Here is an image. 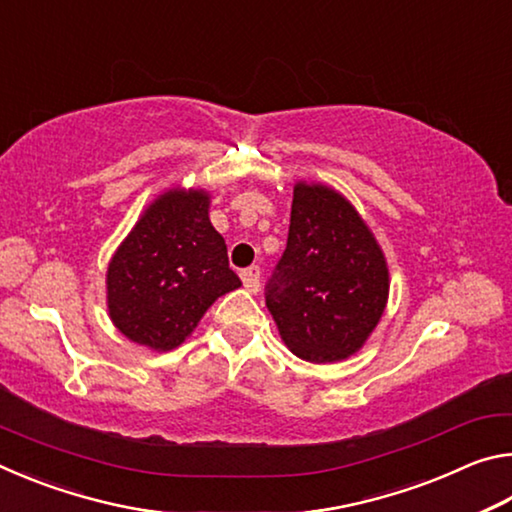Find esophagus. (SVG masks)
<instances>
[{
    "mask_svg": "<svg viewBox=\"0 0 512 512\" xmlns=\"http://www.w3.org/2000/svg\"><path fill=\"white\" fill-rule=\"evenodd\" d=\"M241 282H244L246 291L257 293L259 291V268L257 266L244 268V271H241Z\"/></svg>",
    "mask_w": 512,
    "mask_h": 512,
    "instance_id": "1",
    "label": "esophagus"
}]
</instances>
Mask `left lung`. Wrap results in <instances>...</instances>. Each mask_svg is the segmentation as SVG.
Returning a JSON list of instances; mask_svg holds the SVG:
<instances>
[{
    "instance_id": "obj_1",
    "label": "left lung",
    "mask_w": 512,
    "mask_h": 512,
    "mask_svg": "<svg viewBox=\"0 0 512 512\" xmlns=\"http://www.w3.org/2000/svg\"><path fill=\"white\" fill-rule=\"evenodd\" d=\"M386 255L348 198L323 183L293 187L287 250L266 307L296 357L336 363L357 354L384 316Z\"/></svg>"
}]
</instances>
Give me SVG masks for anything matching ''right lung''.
Here are the masks:
<instances>
[{
  "mask_svg": "<svg viewBox=\"0 0 512 512\" xmlns=\"http://www.w3.org/2000/svg\"><path fill=\"white\" fill-rule=\"evenodd\" d=\"M210 203L205 189H167L110 257L108 316L128 341L153 352L178 348L214 300L241 287Z\"/></svg>",
  "mask_w": 512,
  "mask_h": 512,
  "instance_id": "right-lung-1",
  "label": "right lung"
}]
</instances>
